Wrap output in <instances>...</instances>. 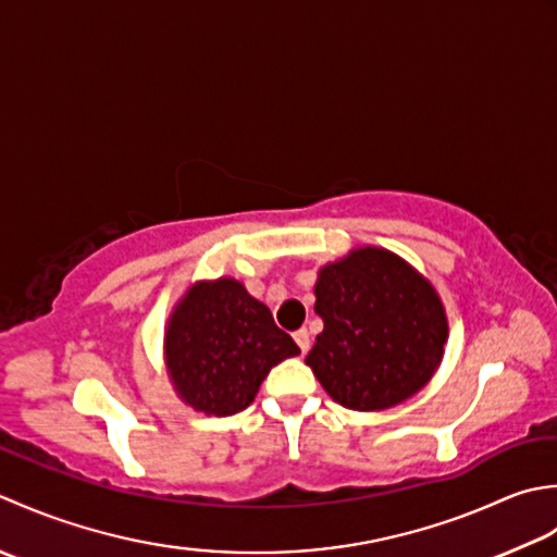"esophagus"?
Segmentation results:
<instances>
[{
	"mask_svg": "<svg viewBox=\"0 0 557 557\" xmlns=\"http://www.w3.org/2000/svg\"><path fill=\"white\" fill-rule=\"evenodd\" d=\"M293 338H295V344L300 346L302 354H308V348H310V334H308V329H298V332L293 334Z\"/></svg>",
	"mask_w": 557,
	"mask_h": 557,
	"instance_id": "obj_1",
	"label": "esophagus"
}]
</instances>
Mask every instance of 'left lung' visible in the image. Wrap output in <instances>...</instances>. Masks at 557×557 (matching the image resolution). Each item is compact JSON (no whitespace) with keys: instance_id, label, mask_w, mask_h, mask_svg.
I'll list each match as a JSON object with an SVG mask.
<instances>
[{"instance_id":"1","label":"left lung","mask_w":557,"mask_h":557,"mask_svg":"<svg viewBox=\"0 0 557 557\" xmlns=\"http://www.w3.org/2000/svg\"><path fill=\"white\" fill-rule=\"evenodd\" d=\"M314 312L324 329L305 362L354 411H382L421 392L447 342L440 295L389 249L358 247L320 269Z\"/></svg>"}]
</instances>
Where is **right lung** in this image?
I'll use <instances>...</instances> for the list:
<instances>
[{
  "mask_svg": "<svg viewBox=\"0 0 557 557\" xmlns=\"http://www.w3.org/2000/svg\"><path fill=\"white\" fill-rule=\"evenodd\" d=\"M298 354L267 305L235 278L195 283L165 329V366L177 396L213 416L243 411L269 370Z\"/></svg>",
  "mask_w": 557,
  "mask_h": 557,
  "instance_id": "obj_1",
  "label": "right lung"
}]
</instances>
